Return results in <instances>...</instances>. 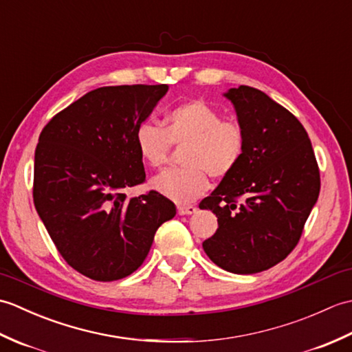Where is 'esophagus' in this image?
I'll list each match as a JSON object with an SVG mask.
<instances>
[{"mask_svg":"<svg viewBox=\"0 0 352 352\" xmlns=\"http://www.w3.org/2000/svg\"><path fill=\"white\" fill-rule=\"evenodd\" d=\"M177 212L180 216H184V214H192L197 212V207L195 206H178L177 207Z\"/></svg>","mask_w":352,"mask_h":352,"instance_id":"obj_1","label":"esophagus"}]
</instances>
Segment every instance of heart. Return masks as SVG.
<instances>
[{
    "instance_id": "heart-1",
    "label": "heart",
    "mask_w": 352,
    "mask_h": 352,
    "mask_svg": "<svg viewBox=\"0 0 352 352\" xmlns=\"http://www.w3.org/2000/svg\"><path fill=\"white\" fill-rule=\"evenodd\" d=\"M134 144L148 166L168 162L172 145H186L182 163L186 168L164 170L151 180V188L178 204L204 195L208 175L223 178L242 160L246 136L241 124L222 119L218 110L201 100L178 104L164 118V130L144 121L134 131Z\"/></svg>"
}]
</instances>
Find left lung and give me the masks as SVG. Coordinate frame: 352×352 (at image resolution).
<instances>
[{
    "instance_id": "1",
    "label": "left lung",
    "mask_w": 352,
    "mask_h": 352,
    "mask_svg": "<svg viewBox=\"0 0 352 352\" xmlns=\"http://www.w3.org/2000/svg\"><path fill=\"white\" fill-rule=\"evenodd\" d=\"M223 95L233 102L246 146L234 170L199 203L219 226L203 248L228 272L257 274L300 242L319 197V168L307 131L287 109L250 86Z\"/></svg>"
}]
</instances>
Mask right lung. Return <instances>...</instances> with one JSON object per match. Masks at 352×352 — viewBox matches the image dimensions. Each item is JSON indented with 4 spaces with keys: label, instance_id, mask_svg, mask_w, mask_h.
I'll return each instance as SVG.
<instances>
[{
    "label": "right lung",
    "instance_id": "1",
    "mask_svg": "<svg viewBox=\"0 0 352 352\" xmlns=\"http://www.w3.org/2000/svg\"><path fill=\"white\" fill-rule=\"evenodd\" d=\"M168 85L106 86L87 92L43 126L34 153L33 201L66 263L95 281H115L144 263L154 234L175 216L149 190L134 144Z\"/></svg>",
    "mask_w": 352,
    "mask_h": 352
}]
</instances>
